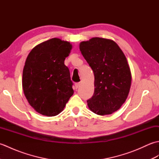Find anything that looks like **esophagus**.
Here are the masks:
<instances>
[{"label":"esophagus","mask_w":159,"mask_h":159,"mask_svg":"<svg viewBox=\"0 0 159 159\" xmlns=\"http://www.w3.org/2000/svg\"><path fill=\"white\" fill-rule=\"evenodd\" d=\"M80 86V83H75V88L78 89Z\"/></svg>","instance_id":"esophagus-1"}]
</instances>
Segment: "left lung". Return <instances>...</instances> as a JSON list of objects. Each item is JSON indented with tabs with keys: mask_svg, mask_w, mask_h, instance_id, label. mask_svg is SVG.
<instances>
[{
	"mask_svg": "<svg viewBox=\"0 0 159 159\" xmlns=\"http://www.w3.org/2000/svg\"><path fill=\"white\" fill-rule=\"evenodd\" d=\"M80 50L94 74V93L87 100L100 116L117 111L126 101L131 85L127 60L113 40L93 38L80 43Z\"/></svg>",
	"mask_w": 159,
	"mask_h": 159,
	"instance_id": "1",
	"label": "left lung"
}]
</instances>
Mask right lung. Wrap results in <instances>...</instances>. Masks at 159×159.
<instances>
[{
    "mask_svg": "<svg viewBox=\"0 0 159 159\" xmlns=\"http://www.w3.org/2000/svg\"><path fill=\"white\" fill-rule=\"evenodd\" d=\"M72 45L52 38L33 48L26 58L22 87L29 103L37 112L55 116L63 110L73 95V83L65 64Z\"/></svg>",
    "mask_w": 159,
    "mask_h": 159,
    "instance_id": "right-lung-1",
    "label": "right lung"
}]
</instances>
